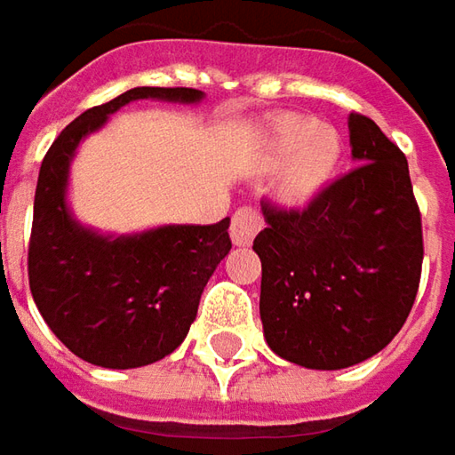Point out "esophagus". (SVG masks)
Instances as JSON below:
<instances>
[{
    "instance_id": "1",
    "label": "esophagus",
    "mask_w": 455,
    "mask_h": 455,
    "mask_svg": "<svg viewBox=\"0 0 455 455\" xmlns=\"http://www.w3.org/2000/svg\"><path fill=\"white\" fill-rule=\"evenodd\" d=\"M264 227V219L254 206H242L239 212L231 216V242L236 246H249Z\"/></svg>"
}]
</instances>
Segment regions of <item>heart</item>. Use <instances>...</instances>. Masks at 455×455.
<instances>
[{
    "label": "heart",
    "instance_id": "b5f03b06",
    "mask_svg": "<svg viewBox=\"0 0 455 455\" xmlns=\"http://www.w3.org/2000/svg\"><path fill=\"white\" fill-rule=\"evenodd\" d=\"M272 148L279 158H290L282 173V196L307 201L332 179L342 143L332 128H320L315 120L284 116L272 128Z\"/></svg>",
    "mask_w": 455,
    "mask_h": 455
}]
</instances>
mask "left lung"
Wrapping results in <instances>:
<instances>
[{
  "label": "left lung",
  "mask_w": 455,
  "mask_h": 455,
  "mask_svg": "<svg viewBox=\"0 0 455 455\" xmlns=\"http://www.w3.org/2000/svg\"><path fill=\"white\" fill-rule=\"evenodd\" d=\"M350 143L357 165L305 209L261 201L264 337L302 368H350L380 353L420 282L423 227L403 150L360 113H350Z\"/></svg>",
  "instance_id": "left-lung-1"
}]
</instances>
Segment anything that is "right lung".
Instances as JSON below:
<instances>
[{
    "label": "right lung",
    "instance_id": "obj_1",
    "mask_svg": "<svg viewBox=\"0 0 455 455\" xmlns=\"http://www.w3.org/2000/svg\"><path fill=\"white\" fill-rule=\"evenodd\" d=\"M140 98L198 102L204 92L133 87L72 120L42 161L27 254L29 290L50 330L70 353L113 370L150 365L179 347L209 276L231 249L228 219L110 239L70 216L65 186L77 143Z\"/></svg>",
    "mask_w": 455,
    "mask_h": 455
}]
</instances>
